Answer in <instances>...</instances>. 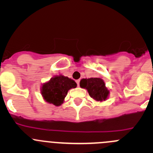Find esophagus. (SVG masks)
<instances>
[{
  "label": "esophagus",
  "mask_w": 153,
  "mask_h": 153,
  "mask_svg": "<svg viewBox=\"0 0 153 153\" xmlns=\"http://www.w3.org/2000/svg\"><path fill=\"white\" fill-rule=\"evenodd\" d=\"M76 83L78 86H79V84H80V80H76Z\"/></svg>",
  "instance_id": "obj_1"
}]
</instances>
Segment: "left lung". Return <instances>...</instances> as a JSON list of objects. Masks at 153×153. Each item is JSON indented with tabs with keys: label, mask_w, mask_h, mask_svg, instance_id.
Masks as SVG:
<instances>
[{
	"label": "left lung",
	"mask_w": 153,
	"mask_h": 153,
	"mask_svg": "<svg viewBox=\"0 0 153 153\" xmlns=\"http://www.w3.org/2000/svg\"><path fill=\"white\" fill-rule=\"evenodd\" d=\"M80 86L86 89L89 96L98 102L106 101L109 97V90L104 80L100 78H83L80 81Z\"/></svg>",
	"instance_id": "obj_1"
}]
</instances>
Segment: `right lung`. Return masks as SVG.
<instances>
[{"instance_id": "add662e5", "label": "right lung", "mask_w": 153, "mask_h": 153, "mask_svg": "<svg viewBox=\"0 0 153 153\" xmlns=\"http://www.w3.org/2000/svg\"><path fill=\"white\" fill-rule=\"evenodd\" d=\"M76 86L77 84L71 78L62 75H55L41 85V93L44 101L58 106L64 103L68 91Z\"/></svg>"}]
</instances>
